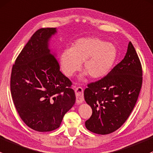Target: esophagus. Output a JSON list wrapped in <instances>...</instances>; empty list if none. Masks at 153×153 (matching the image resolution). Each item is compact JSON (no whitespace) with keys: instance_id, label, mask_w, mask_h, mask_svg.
<instances>
[{"instance_id":"obj_1","label":"esophagus","mask_w":153,"mask_h":153,"mask_svg":"<svg viewBox=\"0 0 153 153\" xmlns=\"http://www.w3.org/2000/svg\"><path fill=\"white\" fill-rule=\"evenodd\" d=\"M75 94H76V103L80 104L84 101V95H83V89L81 87H76L74 89Z\"/></svg>"}]
</instances>
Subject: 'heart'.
I'll return each mask as SVG.
<instances>
[{"label":"heart","mask_w":153,"mask_h":153,"mask_svg":"<svg viewBox=\"0 0 153 153\" xmlns=\"http://www.w3.org/2000/svg\"><path fill=\"white\" fill-rule=\"evenodd\" d=\"M117 48L114 44L96 37L76 40L71 48H65L60 55V66L64 74L71 76L83 62L85 74L93 79L106 76L116 62Z\"/></svg>","instance_id":"b5f03b06"}]
</instances>
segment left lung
Segmentation results:
<instances>
[{"label":"left lung","mask_w":153,"mask_h":153,"mask_svg":"<svg viewBox=\"0 0 153 153\" xmlns=\"http://www.w3.org/2000/svg\"><path fill=\"white\" fill-rule=\"evenodd\" d=\"M142 85V68L131 42L125 56L108 74L88 85L85 100L92 108L85 122L88 130L106 135L116 131L128 119Z\"/></svg>","instance_id":"obj_1"}]
</instances>
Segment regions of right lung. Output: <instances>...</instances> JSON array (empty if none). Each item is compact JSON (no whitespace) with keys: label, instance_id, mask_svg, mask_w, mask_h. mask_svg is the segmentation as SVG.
I'll return each mask as SVG.
<instances>
[{"label":"right lung","instance_id":"right-lung-1","mask_svg":"<svg viewBox=\"0 0 153 153\" xmlns=\"http://www.w3.org/2000/svg\"><path fill=\"white\" fill-rule=\"evenodd\" d=\"M56 33V28L37 30L12 69L10 88L15 108L24 123L38 132L58 128L76 100L71 82L59 71L49 48Z\"/></svg>","mask_w":153,"mask_h":153}]
</instances>
